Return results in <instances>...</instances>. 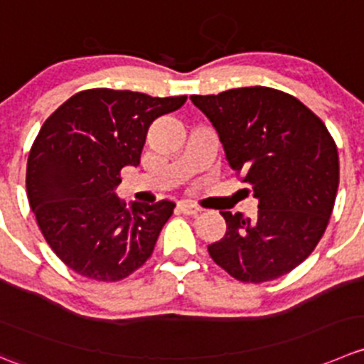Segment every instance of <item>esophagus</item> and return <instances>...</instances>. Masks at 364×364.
Instances as JSON below:
<instances>
[{
  "label": "esophagus",
  "mask_w": 364,
  "mask_h": 364,
  "mask_svg": "<svg viewBox=\"0 0 364 364\" xmlns=\"http://www.w3.org/2000/svg\"><path fill=\"white\" fill-rule=\"evenodd\" d=\"M178 210L185 215H197L200 211V208L197 204L190 203V200H181V203H178Z\"/></svg>",
  "instance_id": "obj_1"
}]
</instances>
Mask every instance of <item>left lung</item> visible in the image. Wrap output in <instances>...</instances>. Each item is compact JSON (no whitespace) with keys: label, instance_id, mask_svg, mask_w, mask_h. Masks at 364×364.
<instances>
[{"label":"left lung","instance_id":"obj_1","mask_svg":"<svg viewBox=\"0 0 364 364\" xmlns=\"http://www.w3.org/2000/svg\"><path fill=\"white\" fill-rule=\"evenodd\" d=\"M190 100L259 200L252 220L220 211L228 229L208 252L242 283L284 276L315 250L329 224L340 183L333 136L306 105L276 88L242 87Z\"/></svg>","mask_w":364,"mask_h":364}]
</instances>
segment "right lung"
I'll return each mask as SVG.
<instances>
[{
	"label": "right lung",
	"instance_id": "add662e5",
	"mask_svg": "<svg viewBox=\"0 0 364 364\" xmlns=\"http://www.w3.org/2000/svg\"><path fill=\"white\" fill-rule=\"evenodd\" d=\"M185 101L90 88L69 97L42 124L28 156V200L46 242L80 276L121 281L151 257L176 204L128 208L114 190L121 168L140 164L154 119Z\"/></svg>",
	"mask_w": 364,
	"mask_h": 364
}]
</instances>
